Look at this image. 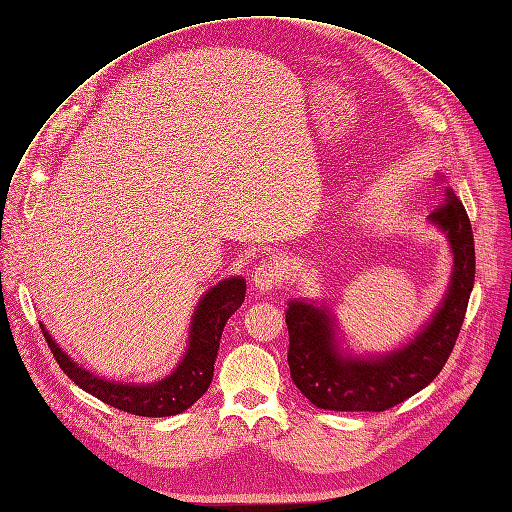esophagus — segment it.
<instances>
[{
  "label": "esophagus",
  "instance_id": "obj_1",
  "mask_svg": "<svg viewBox=\"0 0 512 512\" xmlns=\"http://www.w3.org/2000/svg\"><path fill=\"white\" fill-rule=\"evenodd\" d=\"M284 270H282V263L267 255L263 257L255 267H253V286L259 290V292H267L272 290L276 286H280L284 282Z\"/></svg>",
  "mask_w": 512,
  "mask_h": 512
}]
</instances>
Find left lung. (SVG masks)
<instances>
[{"label":"left lung","mask_w":512,"mask_h":512,"mask_svg":"<svg viewBox=\"0 0 512 512\" xmlns=\"http://www.w3.org/2000/svg\"><path fill=\"white\" fill-rule=\"evenodd\" d=\"M429 220L448 234L454 272L434 319L400 351L369 361L342 357L326 311L301 301L288 303L290 378L317 409L373 413L392 409L434 382L446 365L473 290L475 245L469 215L452 188L446 186L444 199Z\"/></svg>","instance_id":"left-lung-1"}]
</instances>
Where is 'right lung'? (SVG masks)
<instances>
[{
	"instance_id": "obj_1",
	"label": "right lung",
	"mask_w": 512,
	"mask_h": 512,
	"mask_svg": "<svg viewBox=\"0 0 512 512\" xmlns=\"http://www.w3.org/2000/svg\"><path fill=\"white\" fill-rule=\"evenodd\" d=\"M247 284L242 278H230L211 288L201 299L191 324V344L176 371L151 386L114 384L95 378L93 373L80 369L62 348L51 340L45 328L43 336L53 357L68 378L85 392L93 394L105 405L139 417H170L186 411L207 392L213 378V363L218 357L220 338L226 321L245 303Z\"/></svg>"
}]
</instances>
